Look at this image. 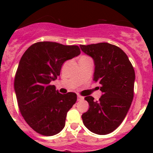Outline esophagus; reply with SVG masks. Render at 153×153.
<instances>
[{
    "instance_id": "1",
    "label": "esophagus",
    "mask_w": 153,
    "mask_h": 153,
    "mask_svg": "<svg viewBox=\"0 0 153 153\" xmlns=\"http://www.w3.org/2000/svg\"><path fill=\"white\" fill-rule=\"evenodd\" d=\"M83 100V97H82V96H80V95H78L77 96V100Z\"/></svg>"
}]
</instances>
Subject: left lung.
I'll use <instances>...</instances> for the list:
<instances>
[{"mask_svg": "<svg viewBox=\"0 0 153 153\" xmlns=\"http://www.w3.org/2000/svg\"><path fill=\"white\" fill-rule=\"evenodd\" d=\"M81 51L93 59V80L101 85L98 101L85 97L88 111L82 115L85 126L93 133L109 134L122 123L134 95L135 71L124 51L108 43L80 45Z\"/></svg>", "mask_w": 153, "mask_h": 153, "instance_id": "8db88e82", "label": "left lung"}]
</instances>
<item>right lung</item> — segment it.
Wrapping results in <instances>:
<instances>
[{
	"label": "right lung",
	"instance_id": "1",
	"mask_svg": "<svg viewBox=\"0 0 153 153\" xmlns=\"http://www.w3.org/2000/svg\"><path fill=\"white\" fill-rule=\"evenodd\" d=\"M79 53L78 46L37 42L24 52L19 62L14 78L19 109L27 123L39 134L53 136L64 128L67 113L76 101V94H61L51 83L60 76L63 63Z\"/></svg>",
	"mask_w": 153,
	"mask_h": 153
}]
</instances>
